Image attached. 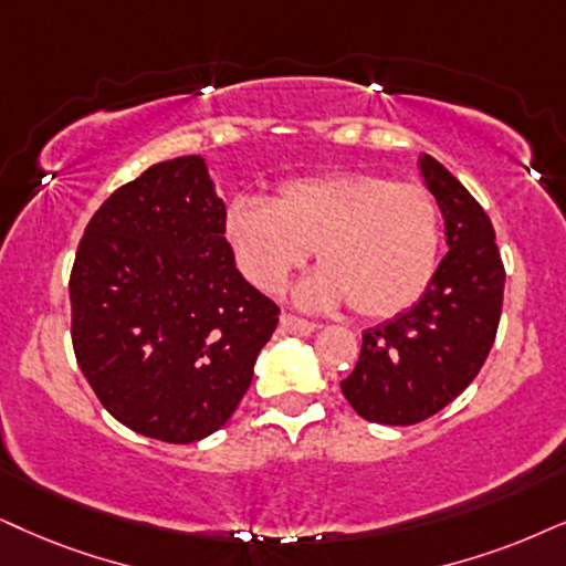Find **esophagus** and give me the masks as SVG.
<instances>
[{
    "mask_svg": "<svg viewBox=\"0 0 566 566\" xmlns=\"http://www.w3.org/2000/svg\"><path fill=\"white\" fill-rule=\"evenodd\" d=\"M279 324H282L284 332L297 334V336H311L318 328L316 324H311V321H305V318H300V316H292V313H282V321H279Z\"/></svg>",
    "mask_w": 566,
    "mask_h": 566,
    "instance_id": "obj_1",
    "label": "esophagus"
}]
</instances>
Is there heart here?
Listing matches in <instances>:
<instances>
[{"label":"heart","mask_w":566,"mask_h":566,"mask_svg":"<svg viewBox=\"0 0 566 566\" xmlns=\"http://www.w3.org/2000/svg\"><path fill=\"white\" fill-rule=\"evenodd\" d=\"M224 238L253 287L282 290L311 248L324 263L303 279V305L349 300L363 318H391L418 303L441 259V209L418 182L368 171L300 177L279 185L269 203L234 200Z\"/></svg>","instance_id":"heart-1"}]
</instances>
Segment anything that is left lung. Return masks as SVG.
I'll list each match as a JSON object with an SVG mask.
<instances>
[{"label":"left lung","mask_w":566,"mask_h":566,"mask_svg":"<svg viewBox=\"0 0 566 566\" xmlns=\"http://www.w3.org/2000/svg\"><path fill=\"white\" fill-rule=\"evenodd\" d=\"M418 164L441 209L449 253L418 303L363 332L357 366L342 381L355 412L381 426L420 423L460 397L502 318L504 263L489 213L433 156Z\"/></svg>","instance_id":"8db88e82"}]
</instances>
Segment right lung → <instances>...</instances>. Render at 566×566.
Wrapping results in <instances>:
<instances>
[{
  "mask_svg": "<svg viewBox=\"0 0 566 566\" xmlns=\"http://www.w3.org/2000/svg\"><path fill=\"white\" fill-rule=\"evenodd\" d=\"M224 213L203 156H180L114 190L77 245V366L98 402L148 439L219 431L279 324L234 266Z\"/></svg>",
  "mask_w": 566,
  "mask_h": 566,
  "instance_id": "obj_1",
  "label": "right lung"
}]
</instances>
